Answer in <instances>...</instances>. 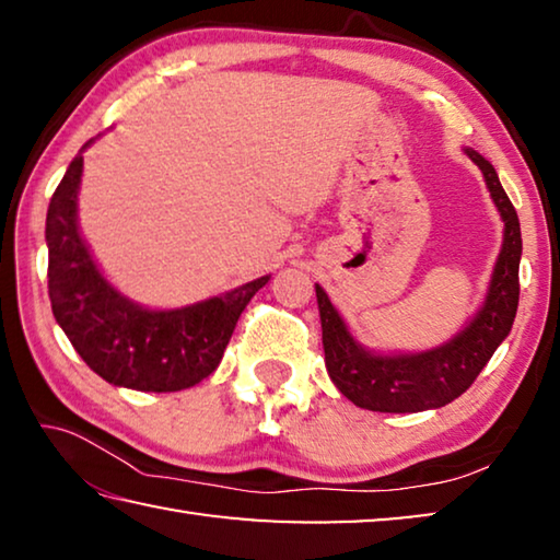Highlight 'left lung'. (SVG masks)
Here are the masks:
<instances>
[{
	"instance_id": "1",
	"label": "left lung",
	"mask_w": 560,
	"mask_h": 560,
	"mask_svg": "<svg viewBox=\"0 0 560 560\" xmlns=\"http://www.w3.org/2000/svg\"><path fill=\"white\" fill-rule=\"evenodd\" d=\"M485 175L487 189L504 222V242L491 271L485 303L457 336L420 353H377L358 343L343 316L316 283L326 371L350 402L373 412L438 410L467 390L514 326L518 308L521 226L494 165L464 148Z\"/></svg>"
}]
</instances>
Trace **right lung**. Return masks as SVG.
<instances>
[{"label":"right lung","mask_w":560,"mask_h":560,"mask_svg":"<svg viewBox=\"0 0 560 560\" xmlns=\"http://www.w3.org/2000/svg\"><path fill=\"white\" fill-rule=\"evenodd\" d=\"M81 153L71 160L46 212L56 324L91 371L110 385L145 393L192 387L220 365L246 303L271 277L179 308H148L122 296L103 277L79 230Z\"/></svg>","instance_id":"obj_1"}]
</instances>
